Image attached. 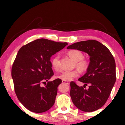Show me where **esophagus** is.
<instances>
[{
    "mask_svg": "<svg viewBox=\"0 0 125 125\" xmlns=\"http://www.w3.org/2000/svg\"><path fill=\"white\" fill-rule=\"evenodd\" d=\"M62 83H66V84L69 85V81H64V80H62Z\"/></svg>",
    "mask_w": 125,
    "mask_h": 125,
    "instance_id": "obj_1",
    "label": "esophagus"
}]
</instances>
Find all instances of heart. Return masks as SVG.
<instances>
[{"label":"heart","instance_id":"heart-1","mask_svg":"<svg viewBox=\"0 0 125 125\" xmlns=\"http://www.w3.org/2000/svg\"><path fill=\"white\" fill-rule=\"evenodd\" d=\"M68 55L75 61V66L80 71H86L89 67V62L88 60L83 58V54L81 51L77 49H71L67 52ZM51 65L53 69L58 71L60 68L59 56L55 55L51 59ZM80 72L78 70L73 71H65L58 75L57 77L64 81H71L80 76Z\"/></svg>","mask_w":125,"mask_h":125}]
</instances>
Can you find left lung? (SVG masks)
Wrapping results in <instances>:
<instances>
[{"label":"left lung","instance_id":"left-lung-1","mask_svg":"<svg viewBox=\"0 0 125 125\" xmlns=\"http://www.w3.org/2000/svg\"><path fill=\"white\" fill-rule=\"evenodd\" d=\"M68 49H77L88 53L90 63L87 72L78 79L85 83L79 86L70 83V95L74 105L83 112H92L106 103L116 81L115 62L109 49L98 41L89 40L72 44ZM89 84V89L84 88Z\"/></svg>","mask_w":125,"mask_h":125}]
</instances>
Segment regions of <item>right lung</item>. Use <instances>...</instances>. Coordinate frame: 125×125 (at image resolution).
Instances as JSON below:
<instances>
[{"instance_id": "1", "label": "right lung", "mask_w": 125, "mask_h": 125, "mask_svg": "<svg viewBox=\"0 0 125 125\" xmlns=\"http://www.w3.org/2000/svg\"><path fill=\"white\" fill-rule=\"evenodd\" d=\"M67 44L40 39L23 45L19 50L12 66L11 75L16 96L29 110L40 113L54 105L61 80L48 81L44 86L41 84L54 74L51 57Z\"/></svg>"}]
</instances>
